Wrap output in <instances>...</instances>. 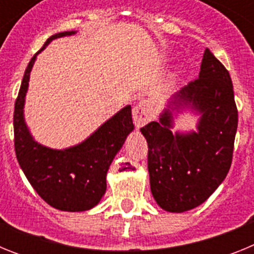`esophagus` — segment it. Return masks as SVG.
I'll list each match as a JSON object with an SVG mask.
<instances>
[{
	"instance_id": "34e87169",
	"label": "esophagus",
	"mask_w": 254,
	"mask_h": 254,
	"mask_svg": "<svg viewBox=\"0 0 254 254\" xmlns=\"http://www.w3.org/2000/svg\"><path fill=\"white\" fill-rule=\"evenodd\" d=\"M132 117H133L134 126L137 128L146 125L152 117L151 107H150L149 103L146 100H140V102H137V104L134 105L133 109H132Z\"/></svg>"
}]
</instances>
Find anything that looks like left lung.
I'll return each instance as SVG.
<instances>
[{
	"label": "left lung",
	"instance_id": "8db88e82",
	"mask_svg": "<svg viewBox=\"0 0 254 254\" xmlns=\"http://www.w3.org/2000/svg\"><path fill=\"white\" fill-rule=\"evenodd\" d=\"M186 109L200 114L197 131L173 132L174 118ZM237 127L232 78L206 48L198 78L170 98L158 122L141 128L150 188L163 210L185 212L214 193L232 165Z\"/></svg>",
	"mask_w": 254,
	"mask_h": 254
}]
</instances>
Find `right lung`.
Returning a JSON list of instances; mask_svg holds the SVG:
<instances>
[{
    "label": "right lung",
    "mask_w": 254,
    "mask_h": 254,
    "mask_svg": "<svg viewBox=\"0 0 254 254\" xmlns=\"http://www.w3.org/2000/svg\"><path fill=\"white\" fill-rule=\"evenodd\" d=\"M75 33L64 31L52 35L33 56L22 77L13 112L15 152L22 172L48 205L69 212L90 210L100 202L107 190L108 169L134 128L131 105H126L86 140L67 149L43 146L30 134L24 118V104L37 56L53 39Z\"/></svg>",
    "instance_id": "add662e5"
}]
</instances>
